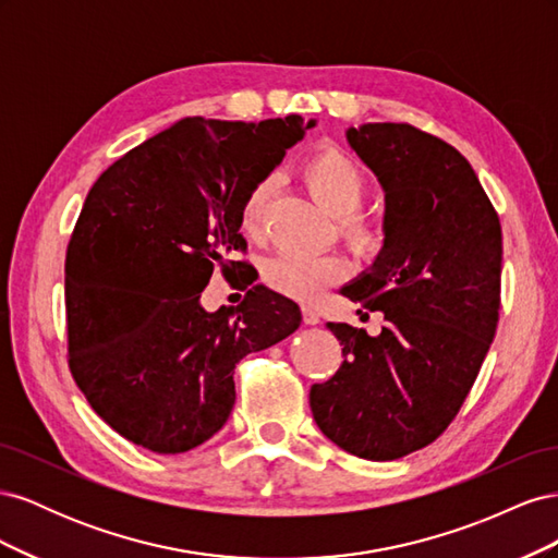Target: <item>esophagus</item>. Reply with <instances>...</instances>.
<instances>
[{"mask_svg": "<svg viewBox=\"0 0 558 558\" xmlns=\"http://www.w3.org/2000/svg\"><path fill=\"white\" fill-rule=\"evenodd\" d=\"M302 320H305L307 326H316L320 316H318V310L314 305H302Z\"/></svg>", "mask_w": 558, "mask_h": 558, "instance_id": "1", "label": "esophagus"}]
</instances>
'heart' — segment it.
Returning a JSON list of instances; mask_svg holds the SVG:
<instances>
[{
  "label": "heart",
  "instance_id": "heart-1",
  "mask_svg": "<svg viewBox=\"0 0 558 558\" xmlns=\"http://www.w3.org/2000/svg\"><path fill=\"white\" fill-rule=\"evenodd\" d=\"M302 179L318 205L337 216L342 240L353 251L361 256H375L384 248L388 238L386 218L377 211L361 209L369 181L363 167L349 154L335 146L318 148L302 165ZM272 189V179H258L248 185L240 202V226L251 240L265 238V216ZM347 275L349 263L342 253L279 251L263 265V279L269 289L291 298H312Z\"/></svg>",
  "mask_w": 558,
  "mask_h": 558
}]
</instances>
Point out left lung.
<instances>
[{
  "label": "left lung",
  "instance_id": "left-lung-1",
  "mask_svg": "<svg viewBox=\"0 0 558 558\" xmlns=\"http://www.w3.org/2000/svg\"><path fill=\"white\" fill-rule=\"evenodd\" d=\"M386 191L388 238L342 293L381 312L377 337L328 324L342 365L310 391L316 426L344 451L396 461L440 437L475 384L498 326L502 232L451 144L410 123L347 132Z\"/></svg>",
  "mask_w": 558,
  "mask_h": 558
}]
</instances>
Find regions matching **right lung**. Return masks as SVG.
Returning a JSON list of instances; mask_svg holds the SVG:
<instances>
[{
  "mask_svg": "<svg viewBox=\"0 0 558 558\" xmlns=\"http://www.w3.org/2000/svg\"><path fill=\"white\" fill-rule=\"evenodd\" d=\"M183 118L128 150L95 181L66 244V363L90 408L125 440L181 453L223 428L234 367L298 330L300 310L256 281L240 202L307 128ZM240 271L247 295L209 315L213 269Z\"/></svg>",
  "mask_w": 558,
  "mask_h": 558,
  "instance_id": "add662e5",
  "label": "right lung"
}]
</instances>
